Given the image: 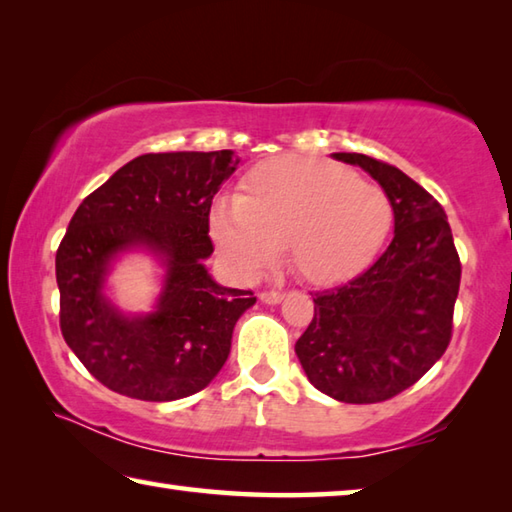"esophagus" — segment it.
Segmentation results:
<instances>
[{
  "label": "esophagus",
  "instance_id": "esophagus-1",
  "mask_svg": "<svg viewBox=\"0 0 512 512\" xmlns=\"http://www.w3.org/2000/svg\"><path fill=\"white\" fill-rule=\"evenodd\" d=\"M259 300H262L264 304H280L284 300V293H280V291H264V293H259Z\"/></svg>",
  "mask_w": 512,
  "mask_h": 512
}]
</instances>
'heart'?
<instances>
[{"mask_svg": "<svg viewBox=\"0 0 512 512\" xmlns=\"http://www.w3.org/2000/svg\"><path fill=\"white\" fill-rule=\"evenodd\" d=\"M392 221V201L378 185L302 156L257 165L239 197H221L210 208L212 239L241 273H262L286 246L293 271L315 286L365 271Z\"/></svg>", "mask_w": 512, "mask_h": 512, "instance_id": "1", "label": "heart"}]
</instances>
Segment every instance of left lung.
Listing matches in <instances>:
<instances>
[{
    "label": "left lung",
    "mask_w": 512,
    "mask_h": 512,
    "mask_svg": "<svg viewBox=\"0 0 512 512\" xmlns=\"http://www.w3.org/2000/svg\"><path fill=\"white\" fill-rule=\"evenodd\" d=\"M392 201L394 239L345 286L315 293L295 353L306 378L340 403H380L412 387L450 345L461 262L448 217L430 192L394 165L336 152Z\"/></svg>",
    "instance_id": "obj_1"
}]
</instances>
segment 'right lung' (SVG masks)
I'll return each mask as SVG.
<instances>
[{
  "label": "right lung",
  "instance_id": "obj_1",
  "mask_svg": "<svg viewBox=\"0 0 512 512\" xmlns=\"http://www.w3.org/2000/svg\"><path fill=\"white\" fill-rule=\"evenodd\" d=\"M232 150L143 154L80 203L55 255L60 329L89 374L111 392L167 403L201 392L228 360L232 331L257 297L212 280V197L237 170ZM164 268L147 314H125L106 293L127 252Z\"/></svg>",
  "mask_w": 512,
  "mask_h": 512
}]
</instances>
